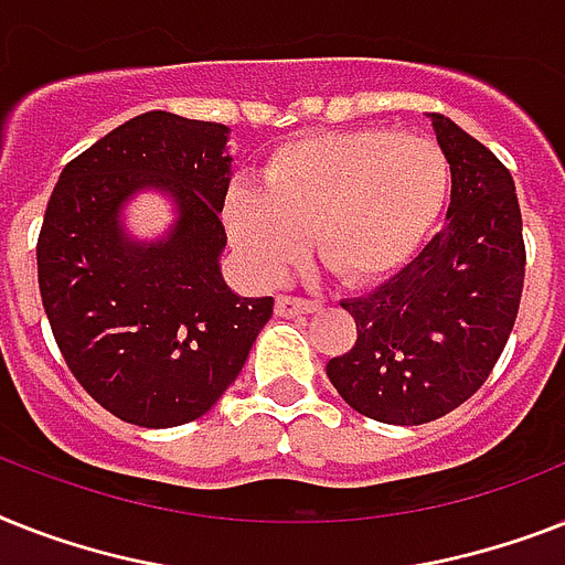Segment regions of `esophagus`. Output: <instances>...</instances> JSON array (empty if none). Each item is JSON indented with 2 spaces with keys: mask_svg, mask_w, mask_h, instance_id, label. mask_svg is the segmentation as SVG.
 Returning a JSON list of instances; mask_svg holds the SVG:
<instances>
[{
  "mask_svg": "<svg viewBox=\"0 0 565 565\" xmlns=\"http://www.w3.org/2000/svg\"><path fill=\"white\" fill-rule=\"evenodd\" d=\"M319 310V301L301 296H275V313L278 316H298V313H313Z\"/></svg>",
  "mask_w": 565,
  "mask_h": 565,
  "instance_id": "34e87169",
  "label": "esophagus"
}]
</instances>
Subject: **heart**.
Returning a JSON list of instances; mask_svg holds the SVG:
<instances>
[{
	"label": "heart",
	"mask_w": 565,
	"mask_h": 565,
	"mask_svg": "<svg viewBox=\"0 0 565 565\" xmlns=\"http://www.w3.org/2000/svg\"><path fill=\"white\" fill-rule=\"evenodd\" d=\"M449 159L429 139L383 127L319 132L273 150L258 188H232L226 226L260 275L296 264L305 237L337 281L401 269L449 200Z\"/></svg>",
	"instance_id": "b5f03b06"
}]
</instances>
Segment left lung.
Instances as JSON below:
<instances>
[{
    "label": "left lung",
    "instance_id": "8db88e82",
    "mask_svg": "<svg viewBox=\"0 0 565 565\" xmlns=\"http://www.w3.org/2000/svg\"><path fill=\"white\" fill-rule=\"evenodd\" d=\"M429 118L452 171L447 226L392 281L342 301L356 342L328 362L342 401L380 424H429L473 397L511 337L525 281L511 171L447 116Z\"/></svg>",
    "mask_w": 565,
    "mask_h": 565
}]
</instances>
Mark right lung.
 Instances as JSON below:
<instances>
[{
	"label": "right lung",
	"instance_id": "1",
	"mask_svg": "<svg viewBox=\"0 0 565 565\" xmlns=\"http://www.w3.org/2000/svg\"><path fill=\"white\" fill-rule=\"evenodd\" d=\"M228 127L145 113L63 168L36 237L54 342L92 401L127 424L168 429L220 401L273 298H241L220 275L232 156ZM145 186L178 205L159 242H132L120 209Z\"/></svg>",
	"mask_w": 565,
	"mask_h": 565
}]
</instances>
